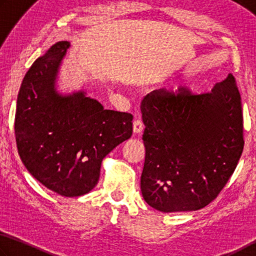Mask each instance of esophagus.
<instances>
[{
  "label": "esophagus",
  "instance_id": "esophagus-1",
  "mask_svg": "<svg viewBox=\"0 0 256 256\" xmlns=\"http://www.w3.org/2000/svg\"><path fill=\"white\" fill-rule=\"evenodd\" d=\"M142 130H144V124H142V120L136 119L134 121V132L140 134Z\"/></svg>",
  "mask_w": 256,
  "mask_h": 256
}]
</instances>
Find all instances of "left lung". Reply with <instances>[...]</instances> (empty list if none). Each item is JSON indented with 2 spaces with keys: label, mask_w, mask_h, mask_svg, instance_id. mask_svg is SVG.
Masks as SVG:
<instances>
[{
  "label": "left lung",
  "mask_w": 256,
  "mask_h": 256,
  "mask_svg": "<svg viewBox=\"0 0 256 256\" xmlns=\"http://www.w3.org/2000/svg\"><path fill=\"white\" fill-rule=\"evenodd\" d=\"M140 190L162 212H192L220 194L243 153V114L232 74L210 92L154 90L142 98Z\"/></svg>",
  "instance_id": "left-lung-1"
}]
</instances>
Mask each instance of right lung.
<instances>
[{"label": "right lung", "instance_id": "add662e5", "mask_svg": "<svg viewBox=\"0 0 256 256\" xmlns=\"http://www.w3.org/2000/svg\"><path fill=\"white\" fill-rule=\"evenodd\" d=\"M68 47V42L55 44L26 72L14 132L31 176L58 194L78 196L96 186L102 160L132 135V114L106 110L84 92H56L58 67Z\"/></svg>", "mask_w": 256, "mask_h": 256}]
</instances>
